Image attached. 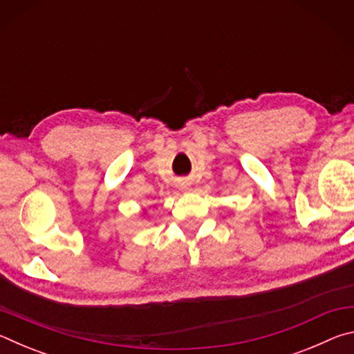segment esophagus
<instances>
[{"mask_svg":"<svg viewBox=\"0 0 354 354\" xmlns=\"http://www.w3.org/2000/svg\"><path fill=\"white\" fill-rule=\"evenodd\" d=\"M184 189H185V185H184Z\"/></svg>","mask_w":354,"mask_h":354,"instance_id":"1","label":"esophagus"}]
</instances>
